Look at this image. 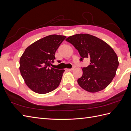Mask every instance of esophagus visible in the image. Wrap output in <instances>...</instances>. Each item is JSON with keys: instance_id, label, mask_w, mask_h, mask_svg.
<instances>
[{"instance_id": "obj_1", "label": "esophagus", "mask_w": 131, "mask_h": 131, "mask_svg": "<svg viewBox=\"0 0 131 131\" xmlns=\"http://www.w3.org/2000/svg\"><path fill=\"white\" fill-rule=\"evenodd\" d=\"M73 69H74V68H71V69H67V70H68V71H72V70H73Z\"/></svg>"}]
</instances>
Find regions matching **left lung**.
I'll return each instance as SVG.
<instances>
[{
	"instance_id": "8db88e82",
	"label": "left lung",
	"mask_w": 131,
	"mask_h": 131,
	"mask_svg": "<svg viewBox=\"0 0 131 131\" xmlns=\"http://www.w3.org/2000/svg\"><path fill=\"white\" fill-rule=\"evenodd\" d=\"M78 50L81 56L90 59V65L82 68L83 74L78 80L80 87L90 92L101 91L116 75L119 62L116 52L101 39L88 34L70 36L66 39Z\"/></svg>"
}]
</instances>
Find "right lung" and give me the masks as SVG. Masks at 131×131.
Masks as SVG:
<instances>
[{
  "label": "right lung",
  "mask_w": 131,
  "mask_h": 131,
  "mask_svg": "<svg viewBox=\"0 0 131 131\" xmlns=\"http://www.w3.org/2000/svg\"><path fill=\"white\" fill-rule=\"evenodd\" d=\"M63 35H50L32 43L20 59V71L32 91L45 94L56 89L61 82L64 70L51 68L55 52L66 39Z\"/></svg>",
  "instance_id": "obj_1"
}]
</instances>
